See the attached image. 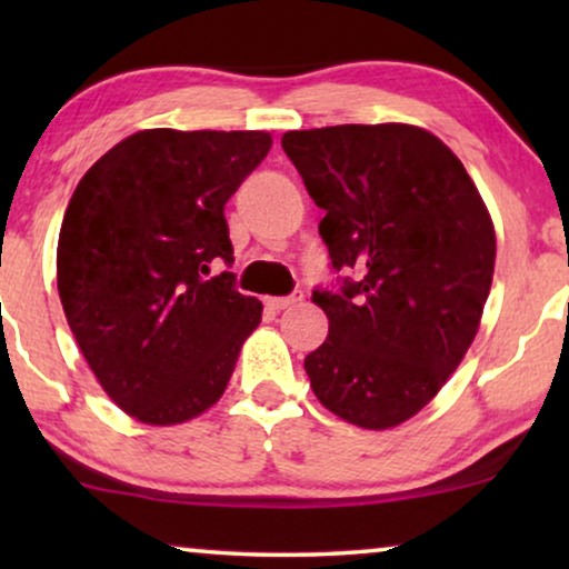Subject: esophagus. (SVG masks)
<instances>
[{
  "mask_svg": "<svg viewBox=\"0 0 569 569\" xmlns=\"http://www.w3.org/2000/svg\"><path fill=\"white\" fill-rule=\"evenodd\" d=\"M306 295H302V290H295L292 295H287V298H267V308L269 310H284L295 306V302H300Z\"/></svg>",
  "mask_w": 569,
  "mask_h": 569,
  "instance_id": "1",
  "label": "esophagus"
}]
</instances>
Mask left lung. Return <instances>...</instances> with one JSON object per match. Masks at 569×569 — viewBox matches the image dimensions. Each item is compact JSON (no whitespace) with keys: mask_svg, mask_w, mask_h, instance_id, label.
Masks as SVG:
<instances>
[{"mask_svg":"<svg viewBox=\"0 0 569 569\" xmlns=\"http://www.w3.org/2000/svg\"><path fill=\"white\" fill-rule=\"evenodd\" d=\"M282 150L323 209L337 277L313 290L329 337L306 357L318 401L365 430L415 417L477 337L495 228L463 162L409 123L287 131Z\"/></svg>","mask_w":569,"mask_h":569,"instance_id":"1","label":"left lung"}]
</instances>
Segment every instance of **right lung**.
<instances>
[{"label":"right lung","instance_id":"1","mask_svg":"<svg viewBox=\"0 0 569 569\" xmlns=\"http://www.w3.org/2000/svg\"><path fill=\"white\" fill-rule=\"evenodd\" d=\"M267 131L144 129L77 183L57 248L69 329L103 391L144 425L199 417L228 388L261 302L236 290L224 204Z\"/></svg>","mask_w":569,"mask_h":569}]
</instances>
